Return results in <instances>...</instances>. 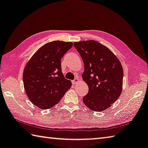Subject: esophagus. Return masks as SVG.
I'll return each mask as SVG.
<instances>
[{
  "mask_svg": "<svg viewBox=\"0 0 148 148\" xmlns=\"http://www.w3.org/2000/svg\"><path fill=\"white\" fill-rule=\"evenodd\" d=\"M79 79L77 78V77H76V78H75V79L73 80V81H72V83H73L74 85H76V84H77V83L79 82Z\"/></svg>",
  "mask_w": 148,
  "mask_h": 148,
  "instance_id": "34e87169",
  "label": "esophagus"
}]
</instances>
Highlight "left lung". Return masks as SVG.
<instances>
[{
	"mask_svg": "<svg viewBox=\"0 0 148 148\" xmlns=\"http://www.w3.org/2000/svg\"><path fill=\"white\" fill-rule=\"evenodd\" d=\"M74 46L84 63L82 78L88 87L83 103L93 111H104L122 92V64L108 48L94 40L75 42Z\"/></svg>",
	"mask_w": 148,
	"mask_h": 148,
	"instance_id": "1",
	"label": "left lung"
}]
</instances>
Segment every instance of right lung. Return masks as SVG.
Here are the masks:
<instances>
[{"instance_id": "right-lung-1", "label": "right lung", "mask_w": 148, "mask_h": 148, "mask_svg": "<svg viewBox=\"0 0 148 148\" xmlns=\"http://www.w3.org/2000/svg\"><path fill=\"white\" fill-rule=\"evenodd\" d=\"M71 42L54 41L37 50L26 63L23 83L26 95L35 106L48 109L59 103L71 87L61 71V60L72 48Z\"/></svg>"}]
</instances>
